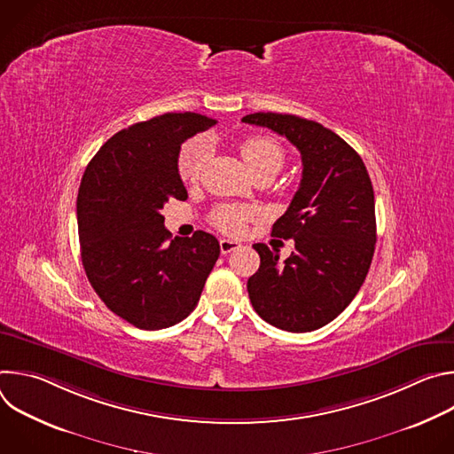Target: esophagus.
<instances>
[{
    "label": "esophagus",
    "instance_id": "obj_1",
    "mask_svg": "<svg viewBox=\"0 0 454 454\" xmlns=\"http://www.w3.org/2000/svg\"><path fill=\"white\" fill-rule=\"evenodd\" d=\"M219 246H221V253H223V254H228V253L239 249V247H240V242L231 240V239H221V240H219Z\"/></svg>",
    "mask_w": 454,
    "mask_h": 454
}]
</instances>
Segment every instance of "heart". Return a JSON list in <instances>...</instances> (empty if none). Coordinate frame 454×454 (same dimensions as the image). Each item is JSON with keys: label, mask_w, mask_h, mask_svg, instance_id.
Here are the masks:
<instances>
[{"label": "heart", "mask_w": 454, "mask_h": 454, "mask_svg": "<svg viewBox=\"0 0 454 454\" xmlns=\"http://www.w3.org/2000/svg\"><path fill=\"white\" fill-rule=\"evenodd\" d=\"M240 154L251 172L258 176H275L286 161L282 145L270 137H251L242 142ZM210 156V147L205 138L186 142L177 158L179 177L186 183L200 181ZM258 210L253 207L223 205L214 212V224L224 233H240L249 219H254Z\"/></svg>", "instance_id": "1"}]
</instances>
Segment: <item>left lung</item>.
Returning a JSON list of instances; mask_svg holds the SVG:
<instances>
[{
	"instance_id": "8db88e82",
	"label": "left lung",
	"mask_w": 454,
	"mask_h": 454,
	"mask_svg": "<svg viewBox=\"0 0 454 454\" xmlns=\"http://www.w3.org/2000/svg\"><path fill=\"white\" fill-rule=\"evenodd\" d=\"M301 154V181L271 235L293 239L282 262L266 244L253 247L261 268L249 277L253 309L273 327L310 333L338 317L361 289L375 249L373 186L361 156L331 129L296 114L253 113Z\"/></svg>"
}]
</instances>
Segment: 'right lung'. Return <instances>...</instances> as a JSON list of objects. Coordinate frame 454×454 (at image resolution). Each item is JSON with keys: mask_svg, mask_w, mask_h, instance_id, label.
<instances>
[{"mask_svg": "<svg viewBox=\"0 0 454 454\" xmlns=\"http://www.w3.org/2000/svg\"><path fill=\"white\" fill-rule=\"evenodd\" d=\"M217 120L165 113L111 137L86 167L77 198L82 266L109 310L144 331L176 325L196 309L221 247L207 231L174 237L161 208L184 201L181 144Z\"/></svg>", "mask_w": 454, "mask_h": 454, "instance_id": "add662e5", "label": "right lung"}]
</instances>
